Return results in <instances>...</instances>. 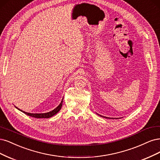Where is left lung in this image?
<instances>
[{
  "label": "left lung",
  "instance_id": "1",
  "mask_svg": "<svg viewBox=\"0 0 160 160\" xmlns=\"http://www.w3.org/2000/svg\"><path fill=\"white\" fill-rule=\"evenodd\" d=\"M98 115H99L100 116H101V117H103V118H109V119H110H110H111V118H108V117H105V116H101V115H100V114H97ZM112 119H114V118H112Z\"/></svg>",
  "mask_w": 160,
  "mask_h": 160
}]
</instances>
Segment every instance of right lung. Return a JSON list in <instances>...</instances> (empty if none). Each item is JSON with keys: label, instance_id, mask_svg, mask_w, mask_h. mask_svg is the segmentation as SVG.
<instances>
[{"label": "right lung", "instance_id": "add662e5", "mask_svg": "<svg viewBox=\"0 0 160 160\" xmlns=\"http://www.w3.org/2000/svg\"><path fill=\"white\" fill-rule=\"evenodd\" d=\"M62 102H63V98H62V100L60 104L57 107H56L55 109H54L53 110L50 111L49 112H47V113H41V114H37V113H36V114H34V113L26 112L24 111H22L21 110L18 109V108L17 107H16V106H15V108H17V109L19 110L20 111H21L22 112H23L24 114H27L28 116H31V117H34V118H49L50 117L54 116L56 114H57V113L60 110L62 106Z\"/></svg>", "mask_w": 160, "mask_h": 160}]
</instances>
